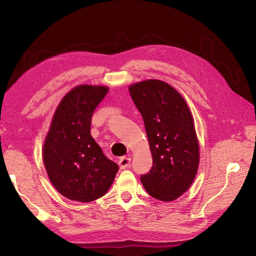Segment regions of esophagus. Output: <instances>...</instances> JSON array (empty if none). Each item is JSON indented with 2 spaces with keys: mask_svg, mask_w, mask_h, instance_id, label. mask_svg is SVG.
<instances>
[{
  "mask_svg": "<svg viewBox=\"0 0 256 256\" xmlns=\"http://www.w3.org/2000/svg\"><path fill=\"white\" fill-rule=\"evenodd\" d=\"M130 162H131V158L130 157H121V158L118 160V165L121 170H126V168L130 166Z\"/></svg>",
  "mask_w": 256,
  "mask_h": 256,
  "instance_id": "34e87169",
  "label": "esophagus"
}]
</instances>
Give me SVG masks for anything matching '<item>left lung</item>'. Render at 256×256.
<instances>
[{"label": "left lung", "mask_w": 256, "mask_h": 256, "mask_svg": "<svg viewBox=\"0 0 256 256\" xmlns=\"http://www.w3.org/2000/svg\"><path fill=\"white\" fill-rule=\"evenodd\" d=\"M128 91L143 116L153 157V167L140 182L153 198L176 200L192 186L200 162L192 111L165 81H140L128 86Z\"/></svg>", "instance_id": "1"}]
</instances>
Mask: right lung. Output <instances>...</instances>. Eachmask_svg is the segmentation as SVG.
Here are the masks:
<instances>
[{
    "label": "right lung",
    "mask_w": 256,
    "mask_h": 256,
    "mask_svg": "<svg viewBox=\"0 0 256 256\" xmlns=\"http://www.w3.org/2000/svg\"><path fill=\"white\" fill-rule=\"evenodd\" d=\"M106 86L79 84L54 113L42 145V162L57 192L70 200L90 202L104 196L118 166L91 136V116L108 94Z\"/></svg>",
    "instance_id": "right-lung-1"
}]
</instances>
